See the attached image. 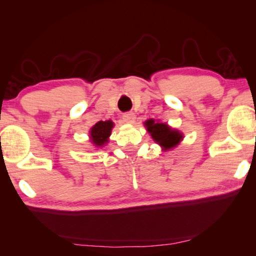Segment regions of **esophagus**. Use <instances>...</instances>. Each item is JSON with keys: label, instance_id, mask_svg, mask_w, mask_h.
Instances as JSON below:
<instances>
[{"label": "esophagus", "instance_id": "obj_1", "mask_svg": "<svg viewBox=\"0 0 256 256\" xmlns=\"http://www.w3.org/2000/svg\"><path fill=\"white\" fill-rule=\"evenodd\" d=\"M135 120V114L132 112H128V113H124L122 115V121L126 122V124H132Z\"/></svg>", "mask_w": 256, "mask_h": 256}]
</instances>
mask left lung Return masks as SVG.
<instances>
[{
  "instance_id": "8db88e82",
  "label": "left lung",
  "mask_w": 256,
  "mask_h": 256,
  "mask_svg": "<svg viewBox=\"0 0 256 256\" xmlns=\"http://www.w3.org/2000/svg\"><path fill=\"white\" fill-rule=\"evenodd\" d=\"M146 129L152 134V138L157 143H160L164 149H170L177 146L182 140V134L177 130L168 127L166 124H160L152 120H148L146 122Z\"/></svg>"
}]
</instances>
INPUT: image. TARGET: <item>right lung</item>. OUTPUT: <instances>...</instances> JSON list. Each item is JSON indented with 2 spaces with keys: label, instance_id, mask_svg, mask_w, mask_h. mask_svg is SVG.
<instances>
[{
  "label": "right lung",
  "instance_id": "add662e5",
  "mask_svg": "<svg viewBox=\"0 0 256 256\" xmlns=\"http://www.w3.org/2000/svg\"><path fill=\"white\" fill-rule=\"evenodd\" d=\"M112 128H113V122L112 121H99L96 122V126L90 129V138L92 142L96 146H104V143L108 142Z\"/></svg>",
  "mask_w": 256,
  "mask_h": 256
}]
</instances>
